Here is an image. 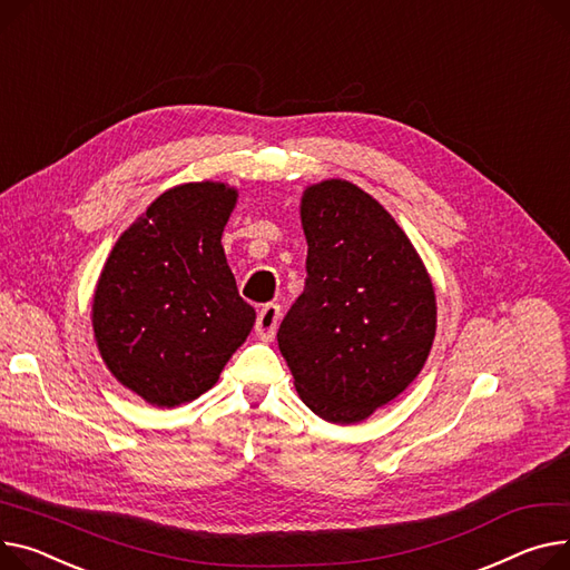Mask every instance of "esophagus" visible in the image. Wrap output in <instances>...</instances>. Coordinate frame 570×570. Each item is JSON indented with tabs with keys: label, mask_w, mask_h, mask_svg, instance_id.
Listing matches in <instances>:
<instances>
[{
	"label": "esophagus",
	"mask_w": 570,
	"mask_h": 570,
	"mask_svg": "<svg viewBox=\"0 0 570 570\" xmlns=\"http://www.w3.org/2000/svg\"><path fill=\"white\" fill-rule=\"evenodd\" d=\"M279 318H282V309L279 305H265L258 316H256V336L261 341H273L275 334H277V325H279Z\"/></svg>",
	"instance_id": "1"
}]
</instances>
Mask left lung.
<instances>
[{
    "label": "left lung",
    "mask_w": 570,
    "mask_h": 570,
    "mask_svg": "<svg viewBox=\"0 0 570 570\" xmlns=\"http://www.w3.org/2000/svg\"><path fill=\"white\" fill-rule=\"evenodd\" d=\"M305 291L277 341L299 399L321 420L355 424L422 371L435 336V293L394 217L348 180L302 197Z\"/></svg>",
    "instance_id": "left-lung-1"
}]
</instances>
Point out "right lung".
Segmentation results:
<instances>
[{"label": "right lung", "instance_id": "1", "mask_svg": "<svg viewBox=\"0 0 570 570\" xmlns=\"http://www.w3.org/2000/svg\"><path fill=\"white\" fill-rule=\"evenodd\" d=\"M236 189H167L114 245L94 295V332L107 368L158 407L208 392L247 338L256 312L240 297L222 232Z\"/></svg>", "mask_w": 570, "mask_h": 570}]
</instances>
